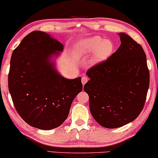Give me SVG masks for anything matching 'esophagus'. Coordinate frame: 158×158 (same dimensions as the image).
<instances>
[{"mask_svg":"<svg viewBox=\"0 0 158 158\" xmlns=\"http://www.w3.org/2000/svg\"><path fill=\"white\" fill-rule=\"evenodd\" d=\"M82 85H84L86 83V82H87V81H88V78H87V77H85V76H83V77H82Z\"/></svg>","mask_w":158,"mask_h":158,"instance_id":"obj_1","label":"esophagus"}]
</instances>
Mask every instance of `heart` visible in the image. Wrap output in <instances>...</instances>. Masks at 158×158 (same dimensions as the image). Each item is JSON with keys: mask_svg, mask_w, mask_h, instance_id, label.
I'll return each mask as SVG.
<instances>
[{"mask_svg": "<svg viewBox=\"0 0 158 158\" xmlns=\"http://www.w3.org/2000/svg\"><path fill=\"white\" fill-rule=\"evenodd\" d=\"M115 51V44L112 40L98 36L82 40L77 42L73 47V54L79 58H84L93 54L91 56V64H100L113 55Z\"/></svg>", "mask_w": 158, "mask_h": 158, "instance_id": "obj_1", "label": "heart"}]
</instances>
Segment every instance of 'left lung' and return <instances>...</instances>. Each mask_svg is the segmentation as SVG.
<instances>
[{
    "instance_id": "obj_1",
    "label": "left lung",
    "mask_w": 158,
    "mask_h": 158,
    "mask_svg": "<svg viewBox=\"0 0 158 158\" xmlns=\"http://www.w3.org/2000/svg\"><path fill=\"white\" fill-rule=\"evenodd\" d=\"M121 45L106 61L89 69L84 85L91 114L102 127H121L141 112L150 83L146 56L128 35L118 33Z\"/></svg>"
}]
</instances>
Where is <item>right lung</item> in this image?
I'll use <instances>...</instances> for the list:
<instances>
[{
    "mask_svg": "<svg viewBox=\"0 0 158 158\" xmlns=\"http://www.w3.org/2000/svg\"><path fill=\"white\" fill-rule=\"evenodd\" d=\"M63 51V44L50 35L34 31L12 54L9 92L19 115L31 127H59L82 91L81 77L68 79L57 71L56 59Z\"/></svg>",
    "mask_w": 158,
    "mask_h": 158,
    "instance_id": "1",
    "label": "right lung"
}]
</instances>
